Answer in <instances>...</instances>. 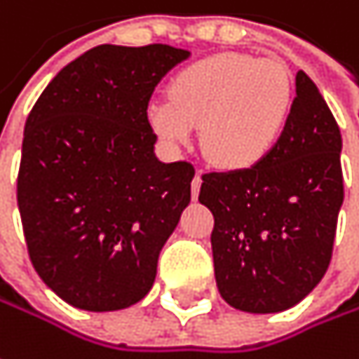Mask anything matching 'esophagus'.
Wrapping results in <instances>:
<instances>
[{
    "instance_id": "esophagus-1",
    "label": "esophagus",
    "mask_w": 359,
    "mask_h": 359,
    "mask_svg": "<svg viewBox=\"0 0 359 359\" xmlns=\"http://www.w3.org/2000/svg\"><path fill=\"white\" fill-rule=\"evenodd\" d=\"M199 189H201V175L197 172L195 175V179L191 182V193H193V199H197V195H199Z\"/></svg>"
}]
</instances>
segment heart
I'll return each instance as SVG.
<instances>
[{
	"instance_id": "heart-1",
	"label": "heart",
	"mask_w": 359,
	"mask_h": 359,
	"mask_svg": "<svg viewBox=\"0 0 359 359\" xmlns=\"http://www.w3.org/2000/svg\"><path fill=\"white\" fill-rule=\"evenodd\" d=\"M294 102L290 69L273 57L222 53L184 67L170 83V100L147 107L151 131L170 147L191 142L219 168H246L279 140Z\"/></svg>"
}]
</instances>
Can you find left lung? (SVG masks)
I'll use <instances>...</instances> for the list:
<instances>
[{
  "instance_id": "1",
  "label": "left lung",
  "mask_w": 359,
  "mask_h": 359,
  "mask_svg": "<svg viewBox=\"0 0 359 359\" xmlns=\"http://www.w3.org/2000/svg\"><path fill=\"white\" fill-rule=\"evenodd\" d=\"M199 201L215 219V283L230 306L281 312L316 287L343 205L341 131L304 72L276 146L250 168L203 175Z\"/></svg>"
}]
</instances>
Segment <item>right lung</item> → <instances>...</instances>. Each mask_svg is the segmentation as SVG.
Listing matches in <instances>:
<instances>
[{
  "label": "right lung",
  "mask_w": 359,
  "mask_h": 359,
  "mask_svg": "<svg viewBox=\"0 0 359 359\" xmlns=\"http://www.w3.org/2000/svg\"><path fill=\"white\" fill-rule=\"evenodd\" d=\"M189 50L100 45L65 65L26 118L18 208L30 261L76 309L111 312L151 290L195 168L156 158L147 104Z\"/></svg>",
  "instance_id": "1"
}]
</instances>
